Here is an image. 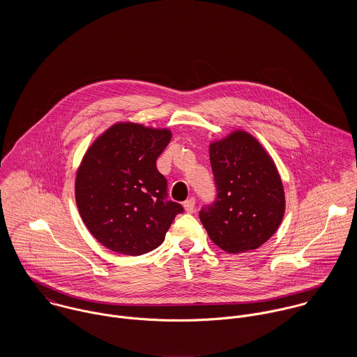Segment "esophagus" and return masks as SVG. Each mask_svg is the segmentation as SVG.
<instances>
[{
    "label": "esophagus",
    "mask_w": 357,
    "mask_h": 357,
    "mask_svg": "<svg viewBox=\"0 0 357 357\" xmlns=\"http://www.w3.org/2000/svg\"><path fill=\"white\" fill-rule=\"evenodd\" d=\"M184 208H185L187 213H194V210H195V199H194V198L187 199V201L184 202Z\"/></svg>",
    "instance_id": "1"
}]
</instances>
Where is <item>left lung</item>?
Listing matches in <instances>:
<instances>
[{
    "label": "left lung",
    "mask_w": 357,
    "mask_h": 357,
    "mask_svg": "<svg viewBox=\"0 0 357 357\" xmlns=\"http://www.w3.org/2000/svg\"><path fill=\"white\" fill-rule=\"evenodd\" d=\"M208 153L217 198L199 213L208 238L231 255L258 249L284 215V190L275 162L245 130L213 142Z\"/></svg>",
    "instance_id": "obj_1"
}]
</instances>
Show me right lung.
Wrapping results in <instances>:
<instances>
[{"mask_svg":"<svg viewBox=\"0 0 357 357\" xmlns=\"http://www.w3.org/2000/svg\"><path fill=\"white\" fill-rule=\"evenodd\" d=\"M169 129L118 122L84 155L75 202L98 242L125 255L151 252L165 241L181 204L166 201V178L156 159L170 143Z\"/></svg>","mask_w":357,"mask_h":357,"instance_id":"add662e5","label":"right lung"}]
</instances>
